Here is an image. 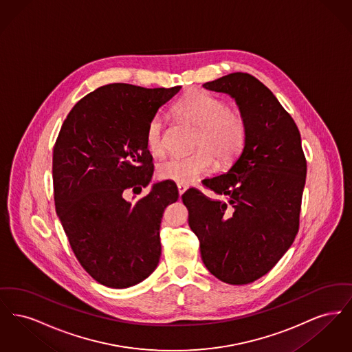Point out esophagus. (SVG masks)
Wrapping results in <instances>:
<instances>
[{"mask_svg":"<svg viewBox=\"0 0 352 352\" xmlns=\"http://www.w3.org/2000/svg\"><path fill=\"white\" fill-rule=\"evenodd\" d=\"M177 187H178V192H179V195H182L184 191H186V188H187V187H186V184H178V186H177Z\"/></svg>","mask_w":352,"mask_h":352,"instance_id":"obj_1","label":"esophagus"}]
</instances>
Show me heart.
Instances as JSON below:
<instances>
[{"mask_svg":"<svg viewBox=\"0 0 352 352\" xmlns=\"http://www.w3.org/2000/svg\"><path fill=\"white\" fill-rule=\"evenodd\" d=\"M174 113L198 126L195 148L190 155H174L162 161L157 174L161 179L175 184H190L208 174L214 168V155L219 162L228 164L243 151L247 138V125L243 116L228 109L226 101L204 92L194 91L178 101ZM146 145L153 155L165 153V128L160 116L151 118L146 129ZM204 146V148L201 146Z\"/></svg>","mask_w":352,"mask_h":352,"instance_id":"1","label":"heart"}]
</instances>
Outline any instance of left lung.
<instances>
[{
  "label": "left lung",
  "mask_w": 352,
  "mask_h": 352,
  "mask_svg": "<svg viewBox=\"0 0 352 352\" xmlns=\"http://www.w3.org/2000/svg\"><path fill=\"white\" fill-rule=\"evenodd\" d=\"M234 99L247 125L241 154L227 173L203 184L227 201L188 188L182 201L206 268L223 283L250 284L267 274L298 232L306 160L301 134L268 87L234 72L203 84Z\"/></svg>",
  "instance_id": "1"
}]
</instances>
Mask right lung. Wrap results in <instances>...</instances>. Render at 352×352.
Returning a JSON list of instances; mask_svg holds the SVG:
<instances>
[{
	"mask_svg": "<svg viewBox=\"0 0 352 352\" xmlns=\"http://www.w3.org/2000/svg\"><path fill=\"white\" fill-rule=\"evenodd\" d=\"M181 88L102 85L75 104L55 142L56 214L76 258L104 286L140 284L158 265L161 220L178 188L171 181L151 184L145 137L151 118ZM148 185V196L124 199L126 189L139 193Z\"/></svg>",
	"mask_w": 352,
	"mask_h": 352,
	"instance_id": "right-lung-1",
	"label": "right lung"
}]
</instances>
